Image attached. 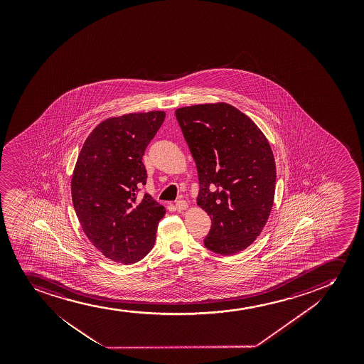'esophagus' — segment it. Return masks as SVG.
<instances>
[{"instance_id": "esophagus-1", "label": "esophagus", "mask_w": 364, "mask_h": 364, "mask_svg": "<svg viewBox=\"0 0 364 364\" xmlns=\"http://www.w3.org/2000/svg\"><path fill=\"white\" fill-rule=\"evenodd\" d=\"M175 206L177 211H183V210H186L187 208H188V204H187V201L186 200H178L176 201Z\"/></svg>"}]
</instances>
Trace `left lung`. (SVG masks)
Listing matches in <instances>:
<instances>
[{"instance_id":"1","label":"left lung","mask_w":364,"mask_h":364,"mask_svg":"<svg viewBox=\"0 0 364 364\" xmlns=\"http://www.w3.org/2000/svg\"><path fill=\"white\" fill-rule=\"evenodd\" d=\"M199 177L198 205L211 218L205 247L233 255L259 237L271 213L276 163L255 122L227 103L176 110Z\"/></svg>"}]
</instances>
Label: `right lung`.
Masks as SVG:
<instances>
[{"label": "right lung", "mask_w": 364, "mask_h": 364, "mask_svg": "<svg viewBox=\"0 0 364 364\" xmlns=\"http://www.w3.org/2000/svg\"><path fill=\"white\" fill-rule=\"evenodd\" d=\"M164 119V112H149L100 122L76 161L71 180L76 216L90 242L115 262L142 259L165 215L151 196L138 197L146 182L143 154Z\"/></svg>", "instance_id": "1"}]
</instances>
